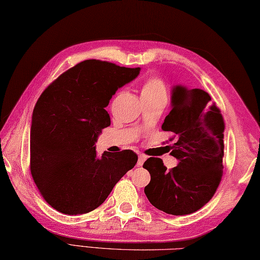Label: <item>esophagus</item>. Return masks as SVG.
Returning <instances> with one entry per match:
<instances>
[{
	"label": "esophagus",
	"instance_id": "34e87169",
	"mask_svg": "<svg viewBox=\"0 0 260 260\" xmlns=\"http://www.w3.org/2000/svg\"><path fill=\"white\" fill-rule=\"evenodd\" d=\"M147 159V157L145 155H143V154H139L138 155V163H137V165L138 166H141L144 164V161Z\"/></svg>",
	"mask_w": 260,
	"mask_h": 260
}]
</instances>
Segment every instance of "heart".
<instances>
[{
	"instance_id": "heart-1",
	"label": "heart",
	"mask_w": 260,
	"mask_h": 260,
	"mask_svg": "<svg viewBox=\"0 0 260 260\" xmlns=\"http://www.w3.org/2000/svg\"><path fill=\"white\" fill-rule=\"evenodd\" d=\"M141 101H153L158 99H168V89L164 81L157 77H151L145 80L140 90Z\"/></svg>"
}]
</instances>
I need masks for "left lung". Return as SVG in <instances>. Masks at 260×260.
<instances>
[{"label": "left lung", "instance_id": "obj_1", "mask_svg": "<svg viewBox=\"0 0 260 260\" xmlns=\"http://www.w3.org/2000/svg\"><path fill=\"white\" fill-rule=\"evenodd\" d=\"M172 110L161 130L174 140L171 155L179 160L168 170L163 160L149 157L145 193L150 204L171 215H188L205 206L216 192L223 175L224 120L212 97L203 89L175 86Z\"/></svg>", "mask_w": 260, "mask_h": 260}]
</instances>
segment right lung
Listing matches in <instances>:
<instances>
[{"mask_svg":"<svg viewBox=\"0 0 260 260\" xmlns=\"http://www.w3.org/2000/svg\"><path fill=\"white\" fill-rule=\"evenodd\" d=\"M139 71L86 60L63 72L38 99L31 117L30 172L43 198L57 212H91L136 165L138 156L132 150L99 158L95 144L111 124L105 107L112 96Z\"/></svg>","mask_w":260,"mask_h":260,"instance_id":"add662e5","label":"right lung"}]
</instances>
